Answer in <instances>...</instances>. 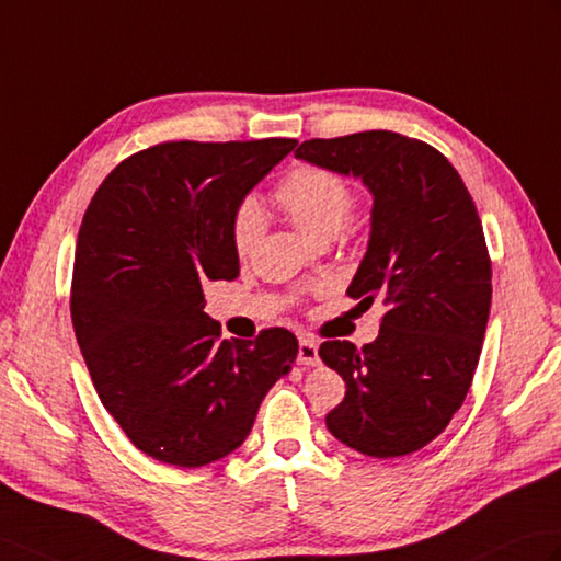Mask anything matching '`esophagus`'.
I'll list each match as a JSON object with an SVG mask.
<instances>
[{"instance_id": "esophagus-1", "label": "esophagus", "mask_w": 561, "mask_h": 561, "mask_svg": "<svg viewBox=\"0 0 561 561\" xmlns=\"http://www.w3.org/2000/svg\"><path fill=\"white\" fill-rule=\"evenodd\" d=\"M298 366H306V368H312L318 366L320 363V356H318V344L308 340V336H304L301 342H298Z\"/></svg>"}]
</instances>
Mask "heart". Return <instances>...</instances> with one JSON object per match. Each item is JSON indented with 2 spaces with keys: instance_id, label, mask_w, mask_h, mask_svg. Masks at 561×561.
<instances>
[{
  "instance_id": "1",
  "label": "heart",
  "mask_w": 561,
  "mask_h": 561,
  "mask_svg": "<svg viewBox=\"0 0 561 561\" xmlns=\"http://www.w3.org/2000/svg\"><path fill=\"white\" fill-rule=\"evenodd\" d=\"M277 203L296 227L310 239L330 241L342 231L354 210V191L346 181L324 167H296L277 186ZM265 231V215L257 198H243L231 215V243L239 255H249Z\"/></svg>"
}]
</instances>
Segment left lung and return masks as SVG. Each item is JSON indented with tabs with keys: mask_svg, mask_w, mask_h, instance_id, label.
Here are the masks:
<instances>
[{
	"mask_svg": "<svg viewBox=\"0 0 561 561\" xmlns=\"http://www.w3.org/2000/svg\"><path fill=\"white\" fill-rule=\"evenodd\" d=\"M296 158L370 191L368 251L346 294L387 306L373 344L320 346L346 382L324 423L375 459L419 451L461 409L483 348L492 270L476 203L445 154L394 131L312 138Z\"/></svg>",
	"mask_w": 561,
	"mask_h": 561,
	"instance_id": "obj_1",
	"label": "left lung"
}]
</instances>
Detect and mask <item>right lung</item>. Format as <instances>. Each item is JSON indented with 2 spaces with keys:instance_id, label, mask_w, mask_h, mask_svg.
<instances>
[{
  "instance_id": "right-lung-1",
  "label": "right lung",
  "mask_w": 561,
  "mask_h": 561,
  "mask_svg": "<svg viewBox=\"0 0 561 561\" xmlns=\"http://www.w3.org/2000/svg\"><path fill=\"white\" fill-rule=\"evenodd\" d=\"M294 148V138L160 142L114 167L83 215L76 340L102 407L162 463L198 468L239 449L296 360L284 328L219 340L203 294L239 277L231 215Z\"/></svg>"
}]
</instances>
